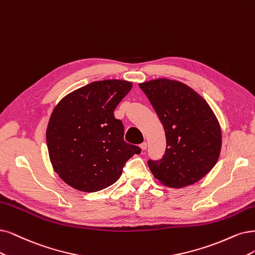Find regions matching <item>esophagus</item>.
Listing matches in <instances>:
<instances>
[{
	"instance_id": "esophagus-1",
	"label": "esophagus",
	"mask_w": 255,
	"mask_h": 255,
	"mask_svg": "<svg viewBox=\"0 0 255 255\" xmlns=\"http://www.w3.org/2000/svg\"><path fill=\"white\" fill-rule=\"evenodd\" d=\"M139 147H140V149H142V150H145V149L147 148V143H146V142L142 143V144H140V145H139Z\"/></svg>"
}]
</instances>
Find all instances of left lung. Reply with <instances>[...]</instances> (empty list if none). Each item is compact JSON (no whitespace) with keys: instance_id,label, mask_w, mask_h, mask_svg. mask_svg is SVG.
I'll return each instance as SVG.
<instances>
[{"instance_id":"left-lung-1","label":"left lung","mask_w":255,"mask_h":255,"mask_svg":"<svg viewBox=\"0 0 255 255\" xmlns=\"http://www.w3.org/2000/svg\"><path fill=\"white\" fill-rule=\"evenodd\" d=\"M163 124L167 147L163 158L148 161L159 183L172 188L192 185L216 164L222 130L213 110L186 84L165 78L138 84Z\"/></svg>"}]
</instances>
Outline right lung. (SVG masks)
<instances>
[{"instance_id":"add662e5","label":"right lung","mask_w":255,"mask_h":255,"mask_svg":"<svg viewBox=\"0 0 255 255\" xmlns=\"http://www.w3.org/2000/svg\"><path fill=\"white\" fill-rule=\"evenodd\" d=\"M132 88L122 80L92 82L65 96L46 129L53 170L72 188L96 192L116 183L140 148L124 140V125L113 111Z\"/></svg>"}]
</instances>
